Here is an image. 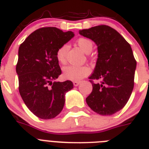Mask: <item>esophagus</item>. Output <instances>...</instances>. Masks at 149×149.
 Wrapping results in <instances>:
<instances>
[{"label": "esophagus", "instance_id": "esophagus-1", "mask_svg": "<svg viewBox=\"0 0 149 149\" xmlns=\"http://www.w3.org/2000/svg\"><path fill=\"white\" fill-rule=\"evenodd\" d=\"M79 84H80V83L77 82V81H74L73 82V84L74 86H77L79 85Z\"/></svg>", "mask_w": 149, "mask_h": 149}]
</instances>
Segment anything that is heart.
<instances>
[{
  "label": "heart",
  "instance_id": "1",
  "mask_svg": "<svg viewBox=\"0 0 149 149\" xmlns=\"http://www.w3.org/2000/svg\"><path fill=\"white\" fill-rule=\"evenodd\" d=\"M77 43L81 50L86 54L90 53L93 48V42L86 38H80L77 40ZM68 50V45L64 44L56 51V58L60 63L65 62V56ZM90 72V68L88 66H77V65H68L63 68V74L67 79L71 81H80L83 77H86Z\"/></svg>",
  "mask_w": 149,
  "mask_h": 149
}]
</instances>
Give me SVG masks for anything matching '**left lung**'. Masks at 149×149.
<instances>
[{
	"mask_svg": "<svg viewBox=\"0 0 149 149\" xmlns=\"http://www.w3.org/2000/svg\"><path fill=\"white\" fill-rule=\"evenodd\" d=\"M98 46V59L91 74L93 91L86 101L94 112L110 116L122 110L130 98L134 85L136 62L131 47L113 28L98 25L79 30ZM93 79L101 80L95 84Z\"/></svg>",
	"mask_w": 149,
	"mask_h": 149,
	"instance_id": "obj_1",
	"label": "left lung"
}]
</instances>
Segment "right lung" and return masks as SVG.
<instances>
[{
	"label": "right lung",
	"mask_w": 149,
	"mask_h": 149,
	"mask_svg": "<svg viewBox=\"0 0 149 149\" xmlns=\"http://www.w3.org/2000/svg\"><path fill=\"white\" fill-rule=\"evenodd\" d=\"M74 36L72 31L42 27L29 35L18 48L19 93L27 108L40 119L58 115L64 107L65 93L73 89L72 81L55 80L62 72L56 51Z\"/></svg>",
	"instance_id": "add662e5"
}]
</instances>
